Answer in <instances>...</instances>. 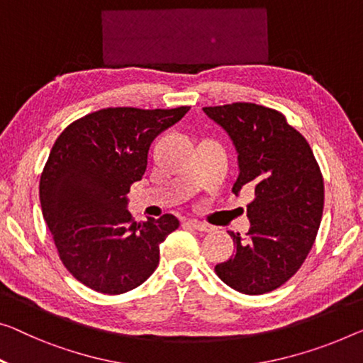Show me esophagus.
<instances>
[{
	"mask_svg": "<svg viewBox=\"0 0 363 363\" xmlns=\"http://www.w3.org/2000/svg\"><path fill=\"white\" fill-rule=\"evenodd\" d=\"M187 225H191L192 228H196L199 231H203V233H208V231H212V226L207 225V223H203V221H199L196 218H189L187 220Z\"/></svg>",
	"mask_w": 363,
	"mask_h": 363,
	"instance_id": "obj_1",
	"label": "esophagus"
}]
</instances>
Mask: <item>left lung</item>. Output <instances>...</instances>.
I'll return each instance as SVG.
<instances>
[{
	"label": "left lung",
	"instance_id": "1",
	"mask_svg": "<svg viewBox=\"0 0 363 363\" xmlns=\"http://www.w3.org/2000/svg\"><path fill=\"white\" fill-rule=\"evenodd\" d=\"M226 130L238 151L233 186L254 189L246 238L231 233L236 252L216 264L223 282L246 295H262L298 272L311 251L324 207V181L306 138L282 112L252 102L203 107Z\"/></svg>",
	"mask_w": 363,
	"mask_h": 363
}]
</instances>
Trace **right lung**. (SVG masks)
Instances as JSON below:
<instances>
[{"mask_svg":"<svg viewBox=\"0 0 363 363\" xmlns=\"http://www.w3.org/2000/svg\"><path fill=\"white\" fill-rule=\"evenodd\" d=\"M189 109L107 107L69 123L57 138L39 196L60 261L78 282L121 295L158 267L160 245L179 220L166 213L137 223L127 194L147 171L151 142Z\"/></svg>","mask_w":363,"mask_h":363,"instance_id":"obj_1","label":"right lung"}]
</instances>
